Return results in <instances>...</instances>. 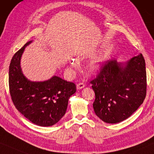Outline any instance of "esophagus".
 I'll return each instance as SVG.
<instances>
[{"label": "esophagus", "mask_w": 154, "mask_h": 154, "mask_svg": "<svg viewBox=\"0 0 154 154\" xmlns=\"http://www.w3.org/2000/svg\"><path fill=\"white\" fill-rule=\"evenodd\" d=\"M84 86H85V84H84V83H79L77 85V90L82 89V88H83Z\"/></svg>", "instance_id": "1"}]
</instances>
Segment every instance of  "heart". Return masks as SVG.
<instances>
[{"label": "heart", "instance_id": "b5f03b06", "mask_svg": "<svg viewBox=\"0 0 154 154\" xmlns=\"http://www.w3.org/2000/svg\"><path fill=\"white\" fill-rule=\"evenodd\" d=\"M105 58L103 56H97L88 63L87 66L88 72L91 75H97L103 70L105 66Z\"/></svg>", "mask_w": 154, "mask_h": 154}]
</instances>
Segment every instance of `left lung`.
<instances>
[{
  "instance_id": "1",
  "label": "left lung",
  "mask_w": 154,
  "mask_h": 154,
  "mask_svg": "<svg viewBox=\"0 0 154 154\" xmlns=\"http://www.w3.org/2000/svg\"><path fill=\"white\" fill-rule=\"evenodd\" d=\"M96 95L93 107L104 122L117 123L130 117L146 96V74L142 54L125 62H106L98 77L91 81Z\"/></svg>"
}]
</instances>
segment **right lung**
I'll list each match as a JSON object with an SVG mask.
<instances>
[{
	"mask_svg": "<svg viewBox=\"0 0 154 154\" xmlns=\"http://www.w3.org/2000/svg\"><path fill=\"white\" fill-rule=\"evenodd\" d=\"M13 56L9 68L10 92L17 110L34 124L47 127L56 124L66 114L68 100L76 92L72 82L54 75L50 79L33 82L23 75L21 56L28 45Z\"/></svg>",
	"mask_w": 154,
	"mask_h": 154,
	"instance_id": "add662e5",
	"label": "right lung"
}]
</instances>
